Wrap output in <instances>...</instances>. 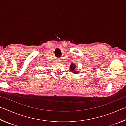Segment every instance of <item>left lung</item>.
Masks as SVG:
<instances>
[{"label": "left lung", "mask_w": 126, "mask_h": 126, "mask_svg": "<svg viewBox=\"0 0 126 126\" xmlns=\"http://www.w3.org/2000/svg\"><path fill=\"white\" fill-rule=\"evenodd\" d=\"M75 68H76V65L74 64H71L70 65V70H71V71L74 72H73L74 73H77V72H76L75 71Z\"/></svg>", "instance_id": "1"}]
</instances>
